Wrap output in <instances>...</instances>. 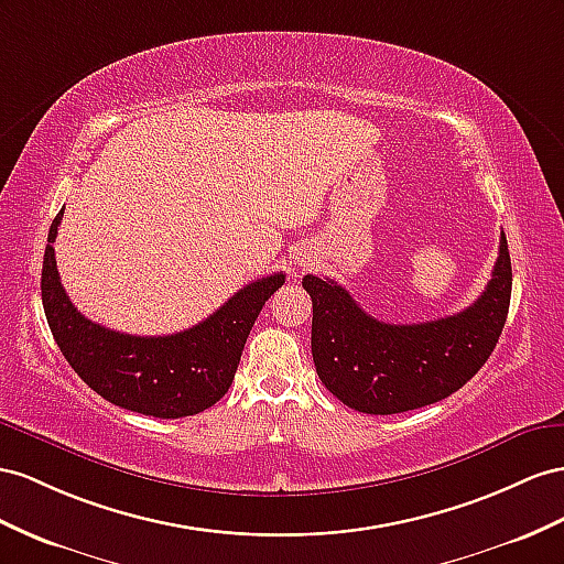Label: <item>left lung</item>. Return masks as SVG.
I'll list each match as a JSON object with an SVG mask.
<instances>
[{"mask_svg": "<svg viewBox=\"0 0 564 564\" xmlns=\"http://www.w3.org/2000/svg\"><path fill=\"white\" fill-rule=\"evenodd\" d=\"M312 357L322 383L343 405L365 414H398L459 391L494 352L510 310L508 240L486 291L471 307L424 324H386L357 305L336 281L307 273Z\"/></svg>", "mask_w": 564, "mask_h": 564, "instance_id": "left-lung-1", "label": "left lung"}]
</instances>
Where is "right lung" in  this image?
<instances>
[{"mask_svg": "<svg viewBox=\"0 0 564 564\" xmlns=\"http://www.w3.org/2000/svg\"><path fill=\"white\" fill-rule=\"evenodd\" d=\"M62 216L64 209L50 226L40 288L47 324L66 362L111 405L159 420L191 416L219 402L234 383L259 312L285 283V273L240 288L205 322L181 334H119L85 319L64 291L52 248Z\"/></svg>", "mask_w": 564, "mask_h": 564, "instance_id": "1", "label": "right lung"}]
</instances>
